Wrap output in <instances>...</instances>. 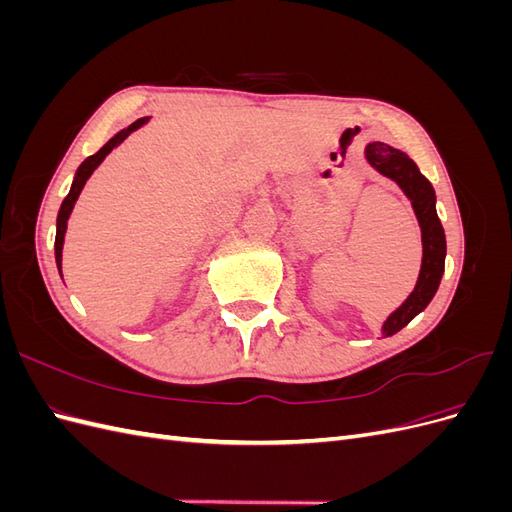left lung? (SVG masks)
Here are the masks:
<instances>
[{"label": "left lung", "instance_id": "obj_1", "mask_svg": "<svg viewBox=\"0 0 512 512\" xmlns=\"http://www.w3.org/2000/svg\"><path fill=\"white\" fill-rule=\"evenodd\" d=\"M365 158L380 175L393 179L410 198L423 239V262L416 286L410 292V297L382 324V335L391 337L404 329L414 316L421 314L433 299V294L438 292L444 273L446 237L436 213V192H433V185L404 151L376 141L365 147Z\"/></svg>", "mask_w": 512, "mask_h": 512}]
</instances>
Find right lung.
I'll return each mask as SVG.
<instances>
[{"instance_id":"add662e5","label":"right lung","mask_w":512,"mask_h":512,"mask_svg":"<svg viewBox=\"0 0 512 512\" xmlns=\"http://www.w3.org/2000/svg\"><path fill=\"white\" fill-rule=\"evenodd\" d=\"M149 121V117H143V119H136L132 126H128V128H123L121 132H117L111 141H108L98 153H94V156H89L79 168H76V175H74V181H72V188H70V192H68V196L64 198V203H61V207H59V213H57V235H55V262H57V269H59V273H61V250H64V237H66V228H68V218H70V213H72V209H74V203H76V198H79V194L83 192V188H85V183H87V179L91 177V173H94V170L102 164V160L108 156V153H111L117 145H121L123 141H126V138L134 132V130H138L141 126H145V123Z\"/></svg>"}]
</instances>
